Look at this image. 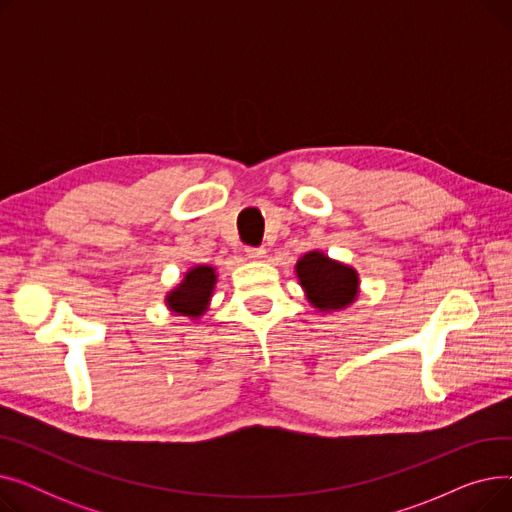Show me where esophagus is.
Listing matches in <instances>:
<instances>
[{
    "instance_id": "34e87169",
    "label": "esophagus",
    "mask_w": 512,
    "mask_h": 512,
    "mask_svg": "<svg viewBox=\"0 0 512 512\" xmlns=\"http://www.w3.org/2000/svg\"><path fill=\"white\" fill-rule=\"evenodd\" d=\"M247 257L251 261H261V259H265V249L263 247H247Z\"/></svg>"
}]
</instances>
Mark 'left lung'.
<instances>
[{"label":"left lung","mask_w":512,"mask_h":512,"mask_svg":"<svg viewBox=\"0 0 512 512\" xmlns=\"http://www.w3.org/2000/svg\"><path fill=\"white\" fill-rule=\"evenodd\" d=\"M297 274L307 299L321 311L342 309L357 297V272L328 259L324 253H307L297 263Z\"/></svg>","instance_id":"obj_1"}]
</instances>
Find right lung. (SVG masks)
I'll list each match as a JSON object with an SVG mask.
<instances>
[{
    "label": "right lung",
    "mask_w": 512,
    "mask_h": 512,
    "mask_svg": "<svg viewBox=\"0 0 512 512\" xmlns=\"http://www.w3.org/2000/svg\"><path fill=\"white\" fill-rule=\"evenodd\" d=\"M213 284H215L213 267H209V265L195 267V270L186 274L184 282L174 292H170V297H168L170 309H174L176 313L191 315V317L201 315L209 301Z\"/></svg>",
    "instance_id": "1"
}]
</instances>
